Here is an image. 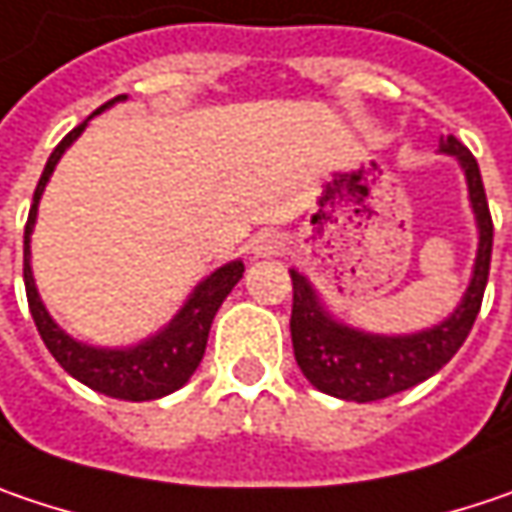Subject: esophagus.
I'll use <instances>...</instances> for the list:
<instances>
[{
	"label": "esophagus",
	"instance_id": "34e87169",
	"mask_svg": "<svg viewBox=\"0 0 512 512\" xmlns=\"http://www.w3.org/2000/svg\"><path fill=\"white\" fill-rule=\"evenodd\" d=\"M281 249H284V237L278 231H260L255 240H252V252L257 257L281 255Z\"/></svg>",
	"mask_w": 512,
	"mask_h": 512
}]
</instances>
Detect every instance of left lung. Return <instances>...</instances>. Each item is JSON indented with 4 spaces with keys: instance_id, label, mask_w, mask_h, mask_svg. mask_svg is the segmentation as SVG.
<instances>
[{
    "instance_id": "8db88e82",
    "label": "left lung",
    "mask_w": 512,
    "mask_h": 512,
    "mask_svg": "<svg viewBox=\"0 0 512 512\" xmlns=\"http://www.w3.org/2000/svg\"><path fill=\"white\" fill-rule=\"evenodd\" d=\"M440 150L455 156L466 173L469 202L478 220V257L475 272L458 310L432 330L414 336H371L333 321L330 313L318 304L316 292L304 275L295 269L292 278V350L295 362L318 391L350 400V403H374L391 394L414 388L417 382L437 374L466 342L490 278L493 257V217L484 194L481 170L475 156L455 136L440 138Z\"/></svg>"
}]
</instances>
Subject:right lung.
I'll return each mask as SVG.
<instances>
[{
  "mask_svg": "<svg viewBox=\"0 0 512 512\" xmlns=\"http://www.w3.org/2000/svg\"><path fill=\"white\" fill-rule=\"evenodd\" d=\"M124 98L127 95H118V98L106 101L104 106L95 109V115L104 112L106 106H112L115 101H124ZM83 127H86V121L77 124L75 130L54 147V153L48 156L46 170H43V176L37 182V191H34V205H31L28 223H25V263H22L28 310H31L34 324H37L46 347L51 350V356L60 362V368L66 374L75 376L77 382L89 385L92 391H101L106 397H115V400H130V403L159 400L165 394H173L176 388H182L196 371V365L202 362L211 321L217 316L220 304L226 301L228 292L243 278V263L234 260V263L220 266L214 275H208L202 284L196 286L194 295L188 298V304L179 310V316L173 318L159 336H153V339H147V342H141L136 347L104 350V347L80 345L69 333H63L51 321L40 295H37L31 263H28V255H31L28 243H31V228H34V220H37V205H40V196H43L48 176H51L54 165L60 162L63 150L83 133Z\"/></svg>",
  "mask_w": 512,
  "mask_h": 512,
  "instance_id": "right-lung-1",
  "label": "right lung"
}]
</instances>
